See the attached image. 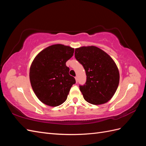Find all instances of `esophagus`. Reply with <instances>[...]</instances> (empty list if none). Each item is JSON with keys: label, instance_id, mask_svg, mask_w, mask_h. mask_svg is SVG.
<instances>
[{"label": "esophagus", "instance_id": "1", "mask_svg": "<svg viewBox=\"0 0 146 146\" xmlns=\"http://www.w3.org/2000/svg\"><path fill=\"white\" fill-rule=\"evenodd\" d=\"M75 78H76V82L77 83V82H78V77H77V76H76V77H75Z\"/></svg>", "mask_w": 146, "mask_h": 146}]
</instances>
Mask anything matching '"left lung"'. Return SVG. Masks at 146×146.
I'll return each mask as SVG.
<instances>
[{"mask_svg": "<svg viewBox=\"0 0 146 146\" xmlns=\"http://www.w3.org/2000/svg\"><path fill=\"white\" fill-rule=\"evenodd\" d=\"M75 57L86 72V83L79 85L84 99L93 105L107 102L115 93L119 82V70L113 60L95 46L76 48Z\"/></svg>", "mask_w": 146, "mask_h": 146, "instance_id": "8db88e82", "label": "left lung"}]
</instances>
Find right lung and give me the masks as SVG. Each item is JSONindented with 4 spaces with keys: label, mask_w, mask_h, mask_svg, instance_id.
Here are the masks:
<instances>
[{
    "label": "right lung",
    "mask_w": 146,
    "mask_h": 146,
    "mask_svg": "<svg viewBox=\"0 0 146 146\" xmlns=\"http://www.w3.org/2000/svg\"><path fill=\"white\" fill-rule=\"evenodd\" d=\"M74 52L69 46L55 44L46 48L35 58L30 69V80L34 92L42 103L56 107L67 99L76 80L69 75L66 63Z\"/></svg>",
    "instance_id": "add662e5"
}]
</instances>
